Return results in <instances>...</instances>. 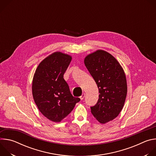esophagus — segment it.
<instances>
[{
  "instance_id": "obj_1",
  "label": "esophagus",
  "mask_w": 156,
  "mask_h": 156,
  "mask_svg": "<svg viewBox=\"0 0 156 156\" xmlns=\"http://www.w3.org/2000/svg\"><path fill=\"white\" fill-rule=\"evenodd\" d=\"M85 93H83L80 98V99H81V100H83L84 98V97H85Z\"/></svg>"
}]
</instances>
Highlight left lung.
<instances>
[{"instance_id": "1", "label": "left lung", "mask_w": 156, "mask_h": 156, "mask_svg": "<svg viewBox=\"0 0 156 156\" xmlns=\"http://www.w3.org/2000/svg\"><path fill=\"white\" fill-rule=\"evenodd\" d=\"M84 64L99 89V99L91 107L93 116L101 123L116 118L123 108L127 94L124 71L109 53L99 50L86 56Z\"/></svg>"}]
</instances>
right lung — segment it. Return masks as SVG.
<instances>
[{
    "mask_svg": "<svg viewBox=\"0 0 156 156\" xmlns=\"http://www.w3.org/2000/svg\"><path fill=\"white\" fill-rule=\"evenodd\" d=\"M72 60V57L57 52L44 59L35 72L32 92L40 112L49 120L60 122L80 102L70 93L63 75Z\"/></svg>",
    "mask_w": 156,
    "mask_h": 156,
    "instance_id": "right-lung-1",
    "label": "right lung"
}]
</instances>
